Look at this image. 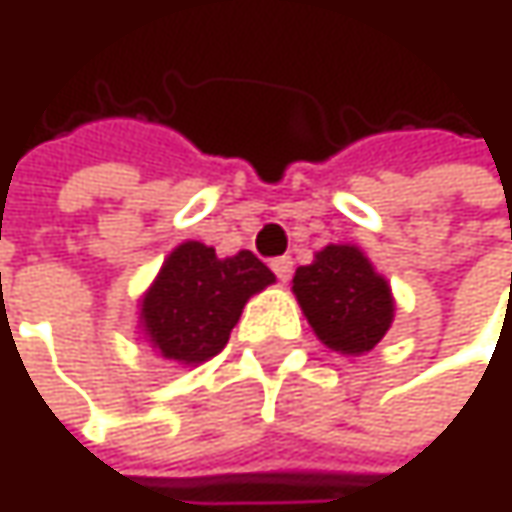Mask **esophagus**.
Instances as JSON below:
<instances>
[{"label":"esophagus","instance_id":"obj_1","mask_svg":"<svg viewBox=\"0 0 512 512\" xmlns=\"http://www.w3.org/2000/svg\"><path fill=\"white\" fill-rule=\"evenodd\" d=\"M272 272L278 275V281H290V275H293V257H275L272 260Z\"/></svg>","mask_w":512,"mask_h":512}]
</instances>
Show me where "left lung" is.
<instances>
[{
    "label": "left lung",
    "instance_id": "1",
    "mask_svg": "<svg viewBox=\"0 0 512 512\" xmlns=\"http://www.w3.org/2000/svg\"><path fill=\"white\" fill-rule=\"evenodd\" d=\"M293 293L314 335L335 353L373 350L394 320L388 281L358 246H326L293 275Z\"/></svg>",
    "mask_w": 512,
    "mask_h": 512
}]
</instances>
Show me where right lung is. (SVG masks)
Segmentation results:
<instances>
[{"label": "right lung", "instance_id": "right-lung-1", "mask_svg": "<svg viewBox=\"0 0 512 512\" xmlns=\"http://www.w3.org/2000/svg\"><path fill=\"white\" fill-rule=\"evenodd\" d=\"M275 275L252 252L219 257L204 243H180L142 296V326L156 353L201 364L225 350L243 305Z\"/></svg>", "mask_w": 512, "mask_h": 512}]
</instances>
